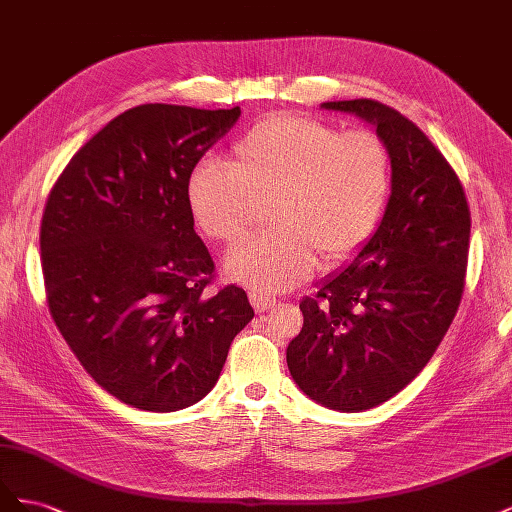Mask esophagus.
Wrapping results in <instances>:
<instances>
[{
	"label": "esophagus",
	"mask_w": 512,
	"mask_h": 512,
	"mask_svg": "<svg viewBox=\"0 0 512 512\" xmlns=\"http://www.w3.org/2000/svg\"><path fill=\"white\" fill-rule=\"evenodd\" d=\"M250 303H252V307L256 309L258 314L267 312V309H271V307H275V305H277V301H275V299H271V297H262V294H256V292H250Z\"/></svg>",
	"instance_id": "1"
}]
</instances>
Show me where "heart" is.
<instances>
[{
  "label": "heart",
  "instance_id": "b5f03b06",
  "mask_svg": "<svg viewBox=\"0 0 512 512\" xmlns=\"http://www.w3.org/2000/svg\"><path fill=\"white\" fill-rule=\"evenodd\" d=\"M391 190L393 158L380 134L275 115L232 147L228 164L194 166L188 209L200 232L224 245L241 243L271 209L275 230L232 252L226 275L273 294L309 280L320 262L339 267L359 256Z\"/></svg>",
  "mask_w": 512,
  "mask_h": 512
}]
</instances>
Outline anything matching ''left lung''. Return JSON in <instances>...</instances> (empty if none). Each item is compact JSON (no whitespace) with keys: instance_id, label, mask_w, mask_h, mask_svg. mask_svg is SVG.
Wrapping results in <instances>:
<instances>
[{"instance_id":"obj_1","label":"left lung","mask_w":512,"mask_h":512,"mask_svg":"<svg viewBox=\"0 0 512 512\" xmlns=\"http://www.w3.org/2000/svg\"><path fill=\"white\" fill-rule=\"evenodd\" d=\"M374 123L393 158L380 228L348 269L299 307L286 350L290 376L318 404L363 412L410 384L438 350L466 286L470 207L427 134L378 100L324 102Z\"/></svg>"}]
</instances>
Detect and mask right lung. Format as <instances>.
Here are the masks:
<instances>
[{
	"instance_id": "1",
	"label": "right lung",
	"mask_w": 512,
	"mask_h": 512,
	"mask_svg": "<svg viewBox=\"0 0 512 512\" xmlns=\"http://www.w3.org/2000/svg\"><path fill=\"white\" fill-rule=\"evenodd\" d=\"M241 108L141 104L91 136L46 198L40 258L49 312L87 374L123 404L175 412L220 378L254 318L243 288L215 294L188 179Z\"/></svg>"
}]
</instances>
